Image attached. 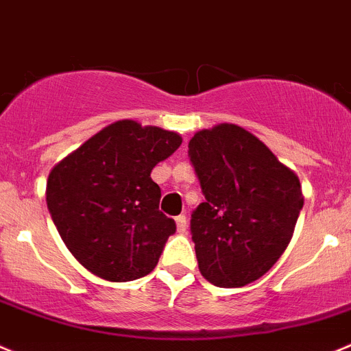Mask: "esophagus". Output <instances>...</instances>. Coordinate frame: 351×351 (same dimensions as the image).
Here are the masks:
<instances>
[{
	"instance_id": "esophagus-1",
	"label": "esophagus",
	"mask_w": 351,
	"mask_h": 351,
	"mask_svg": "<svg viewBox=\"0 0 351 351\" xmlns=\"http://www.w3.org/2000/svg\"><path fill=\"white\" fill-rule=\"evenodd\" d=\"M176 223H178V232L184 234V232L188 231V217L186 215L176 217Z\"/></svg>"
}]
</instances>
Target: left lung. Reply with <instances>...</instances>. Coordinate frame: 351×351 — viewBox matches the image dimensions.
I'll return each instance as SVG.
<instances>
[{"label": "left lung", "mask_w": 351, "mask_h": 351, "mask_svg": "<svg viewBox=\"0 0 351 351\" xmlns=\"http://www.w3.org/2000/svg\"><path fill=\"white\" fill-rule=\"evenodd\" d=\"M188 148L205 195L191 213L199 272L223 288L256 281L291 241L303 206L298 176L234 123L196 132Z\"/></svg>", "instance_id": "obj_1"}]
</instances>
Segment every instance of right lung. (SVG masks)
Wrapping results in <instances>:
<instances>
[{"mask_svg":"<svg viewBox=\"0 0 351 351\" xmlns=\"http://www.w3.org/2000/svg\"><path fill=\"white\" fill-rule=\"evenodd\" d=\"M181 143L178 132L119 120L53 167L48 210L89 272L125 282L155 269L176 222L158 210L162 191L149 173Z\"/></svg>","mask_w":351,"mask_h":351,"instance_id":"right-lung-1","label":"right lung"}]
</instances>
